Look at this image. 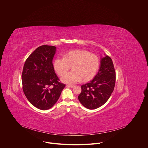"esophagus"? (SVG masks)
I'll list each match as a JSON object with an SVG mask.
<instances>
[{
	"instance_id": "esophagus-1",
	"label": "esophagus",
	"mask_w": 148,
	"mask_h": 148,
	"mask_svg": "<svg viewBox=\"0 0 148 148\" xmlns=\"http://www.w3.org/2000/svg\"><path fill=\"white\" fill-rule=\"evenodd\" d=\"M66 87H69V88H74L75 86L73 85H66Z\"/></svg>"
}]
</instances>
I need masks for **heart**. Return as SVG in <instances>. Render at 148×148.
<instances>
[{
	"label": "heart",
	"mask_w": 148,
	"mask_h": 148,
	"mask_svg": "<svg viewBox=\"0 0 148 148\" xmlns=\"http://www.w3.org/2000/svg\"><path fill=\"white\" fill-rule=\"evenodd\" d=\"M69 66L72 72L66 74ZM100 66V59L97 55L90 52L77 49L68 52L64 58L58 57L53 62V68L59 76L65 75L61 80L66 84H75L80 82L91 80L97 72Z\"/></svg>",
	"instance_id": "b5f03b06"
}]
</instances>
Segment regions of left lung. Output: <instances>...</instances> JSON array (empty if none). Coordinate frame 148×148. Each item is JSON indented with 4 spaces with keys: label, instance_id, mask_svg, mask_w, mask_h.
Wrapping results in <instances>:
<instances>
[{
    "label": "left lung",
    "instance_id": "8db88e82",
    "mask_svg": "<svg viewBox=\"0 0 148 148\" xmlns=\"http://www.w3.org/2000/svg\"><path fill=\"white\" fill-rule=\"evenodd\" d=\"M116 82V72L112 59L105 55L101 58L99 71L88 83L81 86L78 96L86 108L95 109L104 105L111 96Z\"/></svg>",
    "mask_w": 148,
    "mask_h": 148
}]
</instances>
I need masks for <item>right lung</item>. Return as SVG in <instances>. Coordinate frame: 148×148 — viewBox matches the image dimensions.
I'll return each instance as SVG.
<instances>
[{"label":"right lung","mask_w":148,"mask_h":148,"mask_svg":"<svg viewBox=\"0 0 148 148\" xmlns=\"http://www.w3.org/2000/svg\"><path fill=\"white\" fill-rule=\"evenodd\" d=\"M56 51L55 46H40L28 57L23 66L24 93L31 104L41 110L54 106L65 86L55 72L52 60Z\"/></svg>","instance_id":"1"}]
</instances>
